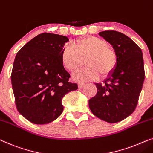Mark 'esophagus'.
I'll list each match as a JSON object with an SVG mask.
<instances>
[{
    "label": "esophagus",
    "mask_w": 153,
    "mask_h": 153,
    "mask_svg": "<svg viewBox=\"0 0 153 153\" xmlns=\"http://www.w3.org/2000/svg\"><path fill=\"white\" fill-rule=\"evenodd\" d=\"M78 87L79 88H82L83 87H84V85H85V83H82V82H79L78 83Z\"/></svg>",
    "instance_id": "34e87169"
}]
</instances>
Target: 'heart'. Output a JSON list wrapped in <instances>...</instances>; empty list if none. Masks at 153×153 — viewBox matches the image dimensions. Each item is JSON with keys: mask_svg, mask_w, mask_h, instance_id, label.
Returning <instances> with one entry per match:
<instances>
[{"mask_svg": "<svg viewBox=\"0 0 153 153\" xmlns=\"http://www.w3.org/2000/svg\"><path fill=\"white\" fill-rule=\"evenodd\" d=\"M62 62L64 68L75 73L82 66L83 59L87 58L86 68L73 75L76 81L95 80L101 75L106 78L113 72L118 61L115 50L108 46L105 40L96 36H87L77 40L74 48L65 45L62 52Z\"/></svg>", "mask_w": 153, "mask_h": 153, "instance_id": "heart-1", "label": "heart"}]
</instances>
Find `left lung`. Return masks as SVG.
<instances>
[{"label": "left lung", "mask_w": 153, "mask_h": 153, "mask_svg": "<svg viewBox=\"0 0 153 153\" xmlns=\"http://www.w3.org/2000/svg\"><path fill=\"white\" fill-rule=\"evenodd\" d=\"M99 35L113 45L118 55L117 64L103 84H95L97 92L89 100L91 113L109 123L123 120L135 111L145 71L141 49L125 34L104 30Z\"/></svg>", "instance_id": "obj_1"}]
</instances>
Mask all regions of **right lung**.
<instances>
[{
  "label": "right lung",
  "mask_w": 153,
  "mask_h": 153,
  "mask_svg": "<svg viewBox=\"0 0 153 153\" xmlns=\"http://www.w3.org/2000/svg\"><path fill=\"white\" fill-rule=\"evenodd\" d=\"M66 36L43 33L17 53L11 74L17 111L30 123L45 125L62 113V101L78 85L69 82L70 74L62 62Z\"/></svg>",
  "instance_id": "add662e5"
}]
</instances>
